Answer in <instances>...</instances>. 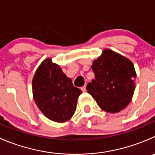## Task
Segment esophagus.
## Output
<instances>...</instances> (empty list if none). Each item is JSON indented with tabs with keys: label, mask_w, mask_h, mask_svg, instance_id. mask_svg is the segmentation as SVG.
Returning <instances> with one entry per match:
<instances>
[{
	"label": "esophagus",
	"mask_w": 155,
	"mask_h": 155,
	"mask_svg": "<svg viewBox=\"0 0 155 155\" xmlns=\"http://www.w3.org/2000/svg\"><path fill=\"white\" fill-rule=\"evenodd\" d=\"M81 90H82V91H86V88H85V85L82 86V88H81Z\"/></svg>",
	"instance_id": "34e87169"
}]
</instances>
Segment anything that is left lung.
Returning a JSON list of instances; mask_svg holds the SVG:
<instances>
[{"label": "left lung", "instance_id": "obj_1", "mask_svg": "<svg viewBox=\"0 0 155 155\" xmlns=\"http://www.w3.org/2000/svg\"><path fill=\"white\" fill-rule=\"evenodd\" d=\"M95 79L88 83L86 90L97 105L106 112H120L131 101L134 93L136 70L125 57L109 49L93 61Z\"/></svg>", "mask_w": 155, "mask_h": 155}]
</instances>
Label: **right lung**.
<instances>
[{
  "instance_id": "1",
  "label": "right lung",
  "mask_w": 155,
  "mask_h": 155,
  "mask_svg": "<svg viewBox=\"0 0 155 155\" xmlns=\"http://www.w3.org/2000/svg\"><path fill=\"white\" fill-rule=\"evenodd\" d=\"M32 93L38 107L46 117L64 123L74 114L82 91L73 85L60 66L47 58L33 76Z\"/></svg>"
}]
</instances>
